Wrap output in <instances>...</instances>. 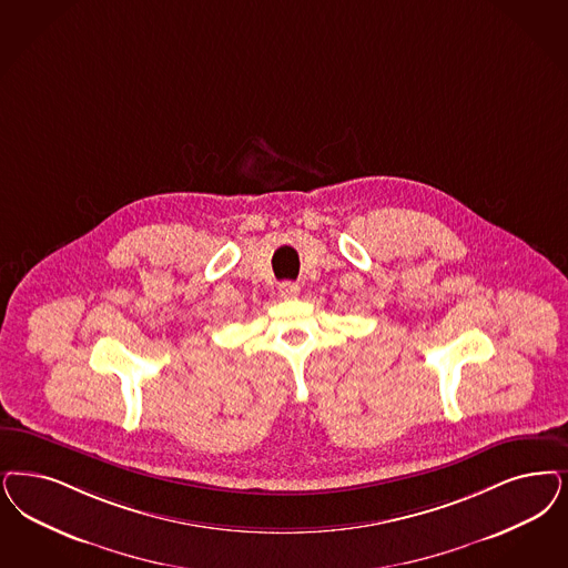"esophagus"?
<instances>
[{
	"mask_svg": "<svg viewBox=\"0 0 568 568\" xmlns=\"http://www.w3.org/2000/svg\"><path fill=\"white\" fill-rule=\"evenodd\" d=\"M278 294H281V297H285V300H294L300 294V285L294 283V281H283L278 285Z\"/></svg>",
	"mask_w": 568,
	"mask_h": 568,
	"instance_id": "esophagus-1",
	"label": "esophagus"
}]
</instances>
